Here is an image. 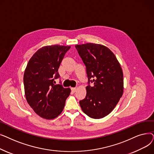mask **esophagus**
<instances>
[{
    "instance_id": "esophagus-1",
    "label": "esophagus",
    "mask_w": 154,
    "mask_h": 154,
    "mask_svg": "<svg viewBox=\"0 0 154 154\" xmlns=\"http://www.w3.org/2000/svg\"><path fill=\"white\" fill-rule=\"evenodd\" d=\"M77 90V88L76 87H72L71 88V91L72 92H75Z\"/></svg>"
}]
</instances>
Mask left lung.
Instances as JSON below:
<instances>
[{
	"instance_id": "1",
	"label": "left lung",
	"mask_w": 154,
	"mask_h": 154,
	"mask_svg": "<svg viewBox=\"0 0 154 154\" xmlns=\"http://www.w3.org/2000/svg\"><path fill=\"white\" fill-rule=\"evenodd\" d=\"M75 48L86 67L88 78L86 96L80 100V107L91 118H103L115 108L122 95V68L114 53L106 46L87 43L76 45Z\"/></svg>"
}]
</instances>
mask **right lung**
Listing matches in <instances>:
<instances>
[{
  "label": "right lung",
  "mask_w": 154,
  "mask_h": 154,
  "mask_svg": "<svg viewBox=\"0 0 154 154\" xmlns=\"http://www.w3.org/2000/svg\"><path fill=\"white\" fill-rule=\"evenodd\" d=\"M70 46L54 45L40 48L29 60L23 75L27 101L37 115L53 119L62 112L69 88L55 85L58 69Z\"/></svg>",
  "instance_id": "1"
}]
</instances>
